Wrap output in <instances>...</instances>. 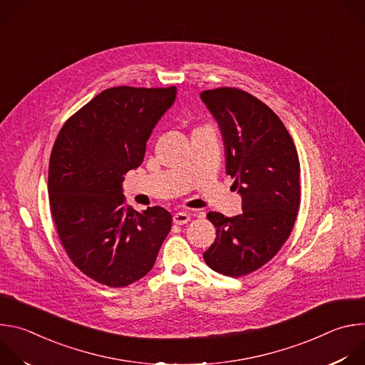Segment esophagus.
Returning a JSON list of instances; mask_svg holds the SVG:
<instances>
[{
	"mask_svg": "<svg viewBox=\"0 0 365 365\" xmlns=\"http://www.w3.org/2000/svg\"><path fill=\"white\" fill-rule=\"evenodd\" d=\"M190 221V214L189 212H176L173 215V222L176 225H185Z\"/></svg>",
	"mask_w": 365,
	"mask_h": 365,
	"instance_id": "esophagus-1",
	"label": "esophagus"
}]
</instances>
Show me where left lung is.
Here are the masks:
<instances>
[{"mask_svg":"<svg viewBox=\"0 0 365 365\" xmlns=\"http://www.w3.org/2000/svg\"><path fill=\"white\" fill-rule=\"evenodd\" d=\"M225 143L227 175L242 196V214L210 212L217 228L203 252L212 270L240 277L255 272L287 241L300 205V163L282 120L254 95L230 86L200 93Z\"/></svg>","mask_w":365,"mask_h":365,"instance_id":"obj_1","label":"left lung"}]
</instances>
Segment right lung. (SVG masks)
I'll use <instances>...</instances> for the list:
<instances>
[{"instance_id": "1", "label": "right lung", "mask_w": 365, "mask_h": 365, "mask_svg": "<svg viewBox=\"0 0 365 365\" xmlns=\"http://www.w3.org/2000/svg\"><path fill=\"white\" fill-rule=\"evenodd\" d=\"M176 86H114L66 120L51 148L48 200L71 262L89 279L125 287L144 277L172 228L162 206L125 205L124 175L143 163L147 140Z\"/></svg>"}]
</instances>
